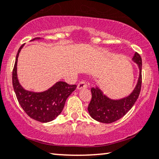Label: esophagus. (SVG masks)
Instances as JSON below:
<instances>
[{
	"label": "esophagus",
	"mask_w": 159,
	"mask_h": 159,
	"mask_svg": "<svg viewBox=\"0 0 159 159\" xmlns=\"http://www.w3.org/2000/svg\"><path fill=\"white\" fill-rule=\"evenodd\" d=\"M86 87H87V84H86L84 81H80L79 83L78 84V86H77L78 89H85Z\"/></svg>",
	"instance_id": "obj_1"
}]
</instances>
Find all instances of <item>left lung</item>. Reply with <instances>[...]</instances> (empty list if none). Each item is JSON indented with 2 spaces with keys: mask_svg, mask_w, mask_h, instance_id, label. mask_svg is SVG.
Masks as SVG:
<instances>
[{
  "mask_svg": "<svg viewBox=\"0 0 159 159\" xmlns=\"http://www.w3.org/2000/svg\"><path fill=\"white\" fill-rule=\"evenodd\" d=\"M132 60L136 62L139 69L138 81L134 89L128 97L120 99H111L105 96L97 87H92V99L88 106L91 117L105 124H111L120 119L132 108L138 98L142 86V58L138 53H135Z\"/></svg>",
  "mask_w": 159,
  "mask_h": 159,
  "instance_id": "1",
  "label": "left lung"
}]
</instances>
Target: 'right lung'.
Returning <instances> with one entry per match:
<instances>
[{
	"label": "right lung",
	"instance_id": "1",
	"mask_svg": "<svg viewBox=\"0 0 159 159\" xmlns=\"http://www.w3.org/2000/svg\"><path fill=\"white\" fill-rule=\"evenodd\" d=\"M35 39H40L36 38L32 41ZM24 44L19 48L12 72V84L16 98L20 106L31 118L42 123L52 121L62 111L67 97L75 91L77 86L59 81L45 92H34L25 90L20 85L16 73L19 54Z\"/></svg>",
	"mask_w": 159,
	"mask_h": 159
}]
</instances>
